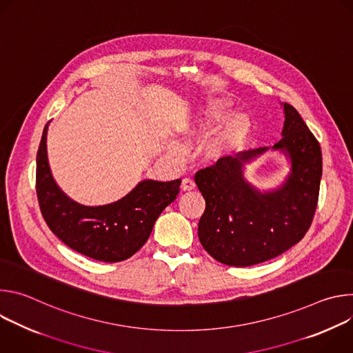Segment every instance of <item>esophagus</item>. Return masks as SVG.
<instances>
[{
  "label": "esophagus",
  "mask_w": 353,
  "mask_h": 353,
  "mask_svg": "<svg viewBox=\"0 0 353 353\" xmlns=\"http://www.w3.org/2000/svg\"><path fill=\"white\" fill-rule=\"evenodd\" d=\"M194 187H195V183L191 177H184L183 179V181H181V190L183 191H191V190H194Z\"/></svg>",
  "instance_id": "esophagus-1"
}]
</instances>
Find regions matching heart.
Here are the masks:
<instances>
[{
  "label": "heart",
  "instance_id": "1",
  "mask_svg": "<svg viewBox=\"0 0 353 353\" xmlns=\"http://www.w3.org/2000/svg\"><path fill=\"white\" fill-rule=\"evenodd\" d=\"M230 114L223 99L211 97L201 106L195 119L185 127L188 138L198 139L210 134L219 123H222ZM248 132V120L245 116L237 113L233 114L222 125V128L205 143L204 155L207 159H221L232 150L240 146Z\"/></svg>",
  "mask_w": 353,
  "mask_h": 353
}]
</instances>
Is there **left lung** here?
<instances>
[{
  "instance_id": "1",
  "label": "left lung",
  "mask_w": 353,
  "mask_h": 353,
  "mask_svg": "<svg viewBox=\"0 0 353 353\" xmlns=\"http://www.w3.org/2000/svg\"><path fill=\"white\" fill-rule=\"evenodd\" d=\"M282 138L272 149L290 159V173L272 191L261 192L244 179L243 165L270 148L251 149L196 172L205 198L198 237L207 253L230 267H250L285 253L309 230L323 173L321 148L297 110L283 103Z\"/></svg>"
}]
</instances>
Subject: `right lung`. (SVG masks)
Returning a JSON list of instances; mask_svg holds the SVG:
<instances>
[{"mask_svg": "<svg viewBox=\"0 0 353 353\" xmlns=\"http://www.w3.org/2000/svg\"><path fill=\"white\" fill-rule=\"evenodd\" d=\"M47 125L36 159V192L41 215L64 244L105 263L130 259L145 244L162 211L180 191L181 180H143L116 203L85 207L68 198L54 181L47 161Z\"/></svg>", "mask_w": 353, "mask_h": 353, "instance_id": "obj_1", "label": "right lung"}]
</instances>
